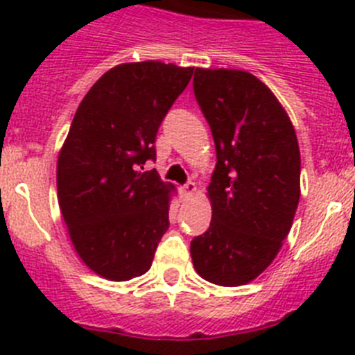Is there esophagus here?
Returning <instances> with one entry per match:
<instances>
[{
    "instance_id": "esophagus-1",
    "label": "esophagus",
    "mask_w": 355,
    "mask_h": 355,
    "mask_svg": "<svg viewBox=\"0 0 355 355\" xmlns=\"http://www.w3.org/2000/svg\"><path fill=\"white\" fill-rule=\"evenodd\" d=\"M181 190H183L184 196H190V193L196 192L197 187H196V183H193V181H188V183H184L183 187H181Z\"/></svg>"
}]
</instances>
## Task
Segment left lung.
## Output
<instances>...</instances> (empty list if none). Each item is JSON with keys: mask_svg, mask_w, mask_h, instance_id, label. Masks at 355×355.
<instances>
[{"mask_svg": "<svg viewBox=\"0 0 355 355\" xmlns=\"http://www.w3.org/2000/svg\"><path fill=\"white\" fill-rule=\"evenodd\" d=\"M193 94L211 128V224L190 243L197 274L241 286L274 261L300 199V150L277 97L250 72L196 69Z\"/></svg>", "mask_w": 355, "mask_h": 355, "instance_id": "left-lung-1", "label": "left lung"}]
</instances>
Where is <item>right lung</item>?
<instances>
[{"label": "right lung", "mask_w": 355, "mask_h": 355, "mask_svg": "<svg viewBox=\"0 0 355 355\" xmlns=\"http://www.w3.org/2000/svg\"><path fill=\"white\" fill-rule=\"evenodd\" d=\"M193 67L135 62L110 69L83 97L56 165L62 216L78 256L110 281L146 274L168 229L172 184L156 171V133Z\"/></svg>", "instance_id": "add662e5"}]
</instances>
